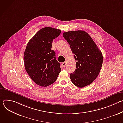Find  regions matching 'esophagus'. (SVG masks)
Wrapping results in <instances>:
<instances>
[{
  "mask_svg": "<svg viewBox=\"0 0 123 123\" xmlns=\"http://www.w3.org/2000/svg\"><path fill=\"white\" fill-rule=\"evenodd\" d=\"M66 64H67V62H63V63H62V66L64 67L66 65Z\"/></svg>",
  "mask_w": 123,
  "mask_h": 123,
  "instance_id": "1",
  "label": "esophagus"
}]
</instances>
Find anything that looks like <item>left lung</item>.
I'll list each match as a JSON object with an SVG mask.
<instances>
[{"mask_svg":"<svg viewBox=\"0 0 123 123\" xmlns=\"http://www.w3.org/2000/svg\"><path fill=\"white\" fill-rule=\"evenodd\" d=\"M76 61V69L70 74L72 83L78 87L92 84L98 76L103 55L90 35L84 31H68L63 34Z\"/></svg>","mask_w":123,"mask_h":123,"instance_id":"1","label":"left lung"}]
</instances>
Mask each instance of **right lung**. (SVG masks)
I'll use <instances>...</instances> for the list:
<instances>
[{"mask_svg":"<svg viewBox=\"0 0 123 123\" xmlns=\"http://www.w3.org/2000/svg\"><path fill=\"white\" fill-rule=\"evenodd\" d=\"M61 30L51 27L40 29L27 44L24 54L25 68L37 85L46 87L53 84L61 72L60 63L52 48L53 40Z\"/></svg>","mask_w":123,"mask_h":123,"instance_id":"1","label":"right lung"}]
</instances>
